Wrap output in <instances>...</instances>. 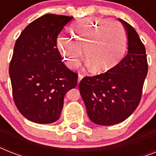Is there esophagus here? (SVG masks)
Listing matches in <instances>:
<instances>
[{"label": "esophagus", "mask_w": 156, "mask_h": 156, "mask_svg": "<svg viewBox=\"0 0 156 156\" xmlns=\"http://www.w3.org/2000/svg\"><path fill=\"white\" fill-rule=\"evenodd\" d=\"M83 78V74H79V75H78V83H80V81L82 80V78Z\"/></svg>", "instance_id": "34e87169"}]
</instances>
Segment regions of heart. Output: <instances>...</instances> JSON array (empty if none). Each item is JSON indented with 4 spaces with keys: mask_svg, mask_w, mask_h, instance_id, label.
I'll return each instance as SVG.
<instances>
[{
    "mask_svg": "<svg viewBox=\"0 0 156 156\" xmlns=\"http://www.w3.org/2000/svg\"><path fill=\"white\" fill-rule=\"evenodd\" d=\"M69 36H60L57 48L66 66H79L83 58L94 72H104L116 66L123 57L127 37L122 26L108 18H87L72 26Z\"/></svg>",
    "mask_w": 156,
    "mask_h": 156,
    "instance_id": "1",
    "label": "heart"
}]
</instances>
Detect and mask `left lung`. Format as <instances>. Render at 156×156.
<instances>
[{"mask_svg": "<svg viewBox=\"0 0 156 156\" xmlns=\"http://www.w3.org/2000/svg\"><path fill=\"white\" fill-rule=\"evenodd\" d=\"M128 35V52L117 65L101 74L86 76L79 83L88 116L100 126L127 119L140 103L148 64L145 46L131 25L119 19Z\"/></svg>", "mask_w": 156, "mask_h": 156, "instance_id": "left-lung-1", "label": "left lung"}]
</instances>
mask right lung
Instances as JSON below:
<instances>
[{"instance_id":"1","label":"right lung","mask_w":156,"mask_h":156,"mask_svg":"<svg viewBox=\"0 0 156 156\" xmlns=\"http://www.w3.org/2000/svg\"><path fill=\"white\" fill-rule=\"evenodd\" d=\"M73 17L45 14L30 23L17 39L9 64L13 98L29 121L50 124L60 118L64 96L78 83L56 47L59 33Z\"/></svg>"}]
</instances>
